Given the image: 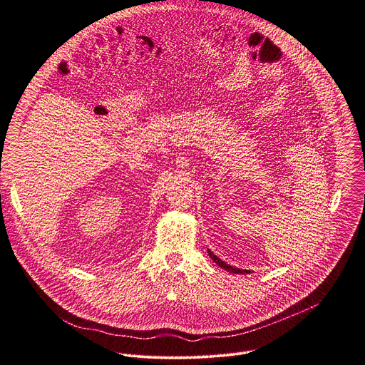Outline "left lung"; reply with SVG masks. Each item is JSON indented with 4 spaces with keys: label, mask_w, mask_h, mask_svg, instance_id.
<instances>
[{
    "label": "left lung",
    "mask_w": 365,
    "mask_h": 365,
    "mask_svg": "<svg viewBox=\"0 0 365 365\" xmlns=\"http://www.w3.org/2000/svg\"><path fill=\"white\" fill-rule=\"evenodd\" d=\"M207 254H210V257L214 259V262H215L220 267H222L224 270H227V272H230V273H234V274H248V273H250V270H241V269H238V267H232V266L227 264L225 262H222L221 258H218L211 250H207Z\"/></svg>",
    "instance_id": "1"
}]
</instances>
